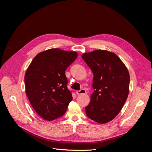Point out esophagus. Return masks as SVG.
<instances>
[{"mask_svg": "<svg viewBox=\"0 0 152 152\" xmlns=\"http://www.w3.org/2000/svg\"><path fill=\"white\" fill-rule=\"evenodd\" d=\"M76 93L77 95H79V94H84L86 93V91L84 89H82L80 91H76Z\"/></svg>", "mask_w": 152, "mask_h": 152, "instance_id": "esophagus-1", "label": "esophagus"}]
</instances>
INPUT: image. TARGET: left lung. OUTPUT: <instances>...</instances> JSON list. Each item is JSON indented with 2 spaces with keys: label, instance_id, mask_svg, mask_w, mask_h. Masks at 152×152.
Here are the masks:
<instances>
[{
  "label": "left lung",
  "instance_id": "obj_1",
  "mask_svg": "<svg viewBox=\"0 0 152 152\" xmlns=\"http://www.w3.org/2000/svg\"><path fill=\"white\" fill-rule=\"evenodd\" d=\"M82 58L93 73V93L85 108L87 116L99 124L115 117L125 103L129 91L130 76L117 55L106 50L84 53Z\"/></svg>",
  "mask_w": 152,
  "mask_h": 152
}]
</instances>
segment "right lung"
I'll return each mask as SVG.
<instances>
[{"label":"right lung","instance_id":"right-lung-1","mask_svg":"<svg viewBox=\"0 0 152 152\" xmlns=\"http://www.w3.org/2000/svg\"><path fill=\"white\" fill-rule=\"evenodd\" d=\"M74 51L50 49L33 59L25 75V92L35 111L46 121L63 116L72 100L66 69L74 61Z\"/></svg>","mask_w":152,"mask_h":152}]
</instances>
